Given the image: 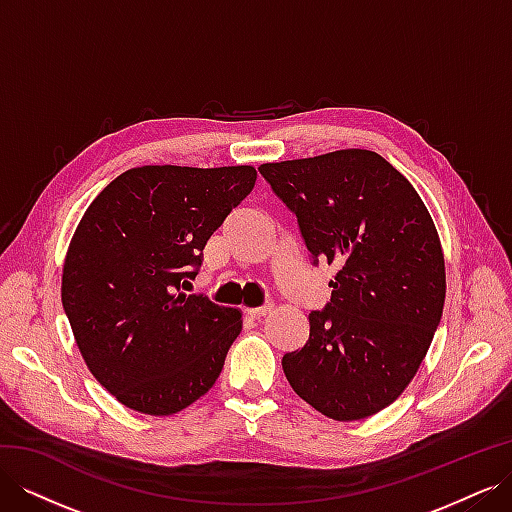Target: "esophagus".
Returning <instances> with one entry per match:
<instances>
[{
    "label": "esophagus",
    "mask_w": 512,
    "mask_h": 512,
    "mask_svg": "<svg viewBox=\"0 0 512 512\" xmlns=\"http://www.w3.org/2000/svg\"><path fill=\"white\" fill-rule=\"evenodd\" d=\"M273 312V303H265L260 307H245V314L252 316V318H260V316H267Z\"/></svg>",
    "instance_id": "esophagus-1"
}]
</instances>
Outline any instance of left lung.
I'll return each instance as SVG.
<instances>
[{
  "mask_svg": "<svg viewBox=\"0 0 512 512\" xmlns=\"http://www.w3.org/2000/svg\"><path fill=\"white\" fill-rule=\"evenodd\" d=\"M258 170L297 213L314 262L337 267L307 344L282 359L292 391L333 421L384 410L416 376L444 309V254L425 203L367 149Z\"/></svg>",
  "mask_w": 512,
  "mask_h": 512,
  "instance_id": "8db88e82",
  "label": "left lung"
}]
</instances>
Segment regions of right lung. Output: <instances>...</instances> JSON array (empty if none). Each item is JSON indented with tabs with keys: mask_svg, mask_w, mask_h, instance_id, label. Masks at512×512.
<instances>
[{
	"mask_svg": "<svg viewBox=\"0 0 512 512\" xmlns=\"http://www.w3.org/2000/svg\"><path fill=\"white\" fill-rule=\"evenodd\" d=\"M254 183V166H138L87 207L66 252L61 303L85 365L119 404L177 414L220 378L241 309L181 286Z\"/></svg>",
	"mask_w": 512,
	"mask_h": 512,
	"instance_id": "right-lung-1",
	"label": "right lung"
}]
</instances>
